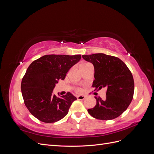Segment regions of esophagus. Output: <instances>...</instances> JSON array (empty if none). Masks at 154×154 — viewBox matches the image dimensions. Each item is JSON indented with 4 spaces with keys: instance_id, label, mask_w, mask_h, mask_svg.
<instances>
[{
    "instance_id": "obj_1",
    "label": "esophagus",
    "mask_w": 154,
    "mask_h": 154,
    "mask_svg": "<svg viewBox=\"0 0 154 154\" xmlns=\"http://www.w3.org/2000/svg\"><path fill=\"white\" fill-rule=\"evenodd\" d=\"M85 96H83V95H80V96H77V99L79 100H85Z\"/></svg>"
}]
</instances>
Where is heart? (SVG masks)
<instances>
[{
	"instance_id": "b5f03b06",
	"label": "heart",
	"mask_w": 154,
	"mask_h": 154,
	"mask_svg": "<svg viewBox=\"0 0 154 154\" xmlns=\"http://www.w3.org/2000/svg\"><path fill=\"white\" fill-rule=\"evenodd\" d=\"M88 63H87V62H82V63H81L80 65H79V67H80V68H82V67L85 66V65H87V64H88Z\"/></svg>"
}]
</instances>
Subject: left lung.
<instances>
[{
  "instance_id": "8db88e82",
  "label": "left lung",
  "mask_w": 154,
  "mask_h": 154,
  "mask_svg": "<svg viewBox=\"0 0 154 154\" xmlns=\"http://www.w3.org/2000/svg\"><path fill=\"white\" fill-rule=\"evenodd\" d=\"M83 58L92 63L94 67L95 90L106 87V98L96 97V105L88 109L93 118L110 120L118 118L127 110L131 103L134 92L132 72L126 64L118 57L96 53L82 55Z\"/></svg>"
}]
</instances>
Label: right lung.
<instances>
[{
  "label": "right lung",
  "mask_w": 154,
  "mask_h": 154,
  "mask_svg": "<svg viewBox=\"0 0 154 154\" xmlns=\"http://www.w3.org/2000/svg\"><path fill=\"white\" fill-rule=\"evenodd\" d=\"M80 59V54H48L30 64L22 78L21 91L25 105L36 118L51 123L67 114L76 97L69 92L57 97L53 91L58 81L63 80L69 70Z\"/></svg>",
  "instance_id": "add662e5"
}]
</instances>
